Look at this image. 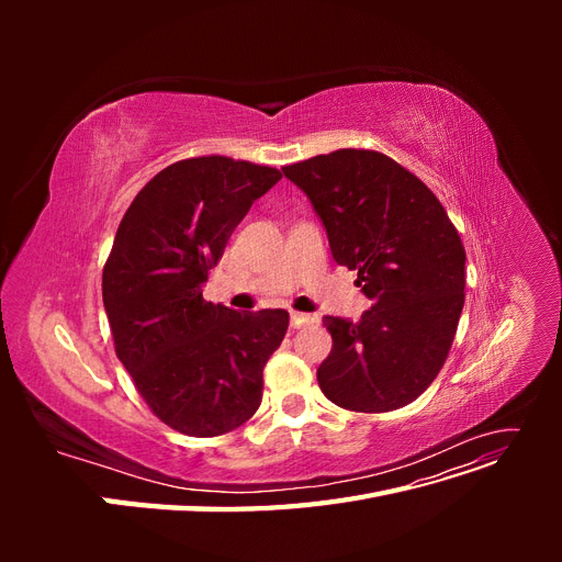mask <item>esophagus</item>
I'll return each instance as SVG.
<instances>
[{
    "label": "esophagus",
    "mask_w": 562,
    "mask_h": 562,
    "mask_svg": "<svg viewBox=\"0 0 562 562\" xmlns=\"http://www.w3.org/2000/svg\"><path fill=\"white\" fill-rule=\"evenodd\" d=\"M316 321H318L316 314L291 312V326H293V328H302V326H307V323H316Z\"/></svg>",
    "instance_id": "esophagus-1"
}]
</instances>
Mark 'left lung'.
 I'll list each match as a JSON object with an SVG mask.
<instances>
[{"instance_id": "8db88e82", "label": "left lung", "mask_w": 562, "mask_h": 562, "mask_svg": "<svg viewBox=\"0 0 562 562\" xmlns=\"http://www.w3.org/2000/svg\"><path fill=\"white\" fill-rule=\"evenodd\" d=\"M307 194L337 265L359 271L372 307L326 316L316 370L328 401L353 413L413 403L443 368L464 307L467 252L436 194L382 151L335 149L281 168Z\"/></svg>"}]
</instances>
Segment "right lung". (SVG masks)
<instances>
[{
	"label": "right lung",
	"mask_w": 562,
	"mask_h": 562,
	"mask_svg": "<svg viewBox=\"0 0 562 562\" xmlns=\"http://www.w3.org/2000/svg\"><path fill=\"white\" fill-rule=\"evenodd\" d=\"M279 180L271 166L182 159L151 178L119 223L103 269L114 351L149 411L184 436H223L260 407L288 312H234L203 300L201 285L252 201Z\"/></svg>",
	"instance_id": "right-lung-1"
}]
</instances>
